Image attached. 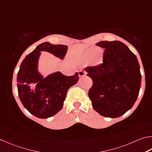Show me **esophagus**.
<instances>
[{"label": "esophagus", "instance_id": "esophagus-1", "mask_svg": "<svg viewBox=\"0 0 152 152\" xmlns=\"http://www.w3.org/2000/svg\"><path fill=\"white\" fill-rule=\"evenodd\" d=\"M86 75V72L84 71H79V76L80 77H84Z\"/></svg>", "mask_w": 152, "mask_h": 152}]
</instances>
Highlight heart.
I'll use <instances>...</instances> for the list:
<instances>
[{"mask_svg":"<svg viewBox=\"0 0 152 152\" xmlns=\"http://www.w3.org/2000/svg\"><path fill=\"white\" fill-rule=\"evenodd\" d=\"M90 54L91 53V51L89 53ZM101 61H102V57H100L99 55H95L94 56V63L95 64V65H97V64H99L101 63Z\"/></svg>","mask_w":152,"mask_h":152,"instance_id":"1","label":"heart"}]
</instances>
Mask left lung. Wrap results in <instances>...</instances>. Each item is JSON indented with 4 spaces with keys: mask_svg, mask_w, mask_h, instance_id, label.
Instances as JSON below:
<instances>
[{
    "mask_svg": "<svg viewBox=\"0 0 152 152\" xmlns=\"http://www.w3.org/2000/svg\"><path fill=\"white\" fill-rule=\"evenodd\" d=\"M105 49L103 63L87 66L92 79L89 97L94 110L105 118H116L131 109L139 95L142 75L137 58L120 41H100Z\"/></svg>",
    "mask_w": 152,
    "mask_h": 152,
    "instance_id": "left-lung-1",
    "label": "left lung"
}]
</instances>
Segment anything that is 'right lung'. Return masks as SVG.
<instances>
[{"label":"right lung","instance_id":"add662e5","mask_svg":"<svg viewBox=\"0 0 152 152\" xmlns=\"http://www.w3.org/2000/svg\"><path fill=\"white\" fill-rule=\"evenodd\" d=\"M67 46L45 42L26 56L17 75V89L21 103L32 115L46 119L57 114L63 107L68 89L79 81V74L64 75L60 71L43 77L38 71L41 51H47L61 59Z\"/></svg>","mask_w":152,"mask_h":152}]
</instances>
